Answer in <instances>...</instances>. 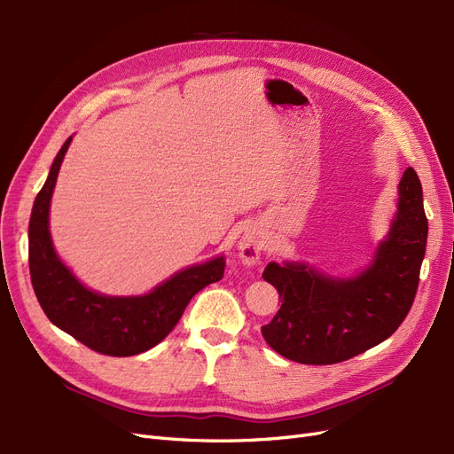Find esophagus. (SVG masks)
<instances>
[{
	"label": "esophagus",
	"instance_id": "esophagus-1",
	"mask_svg": "<svg viewBox=\"0 0 454 454\" xmlns=\"http://www.w3.org/2000/svg\"><path fill=\"white\" fill-rule=\"evenodd\" d=\"M265 248V238L258 226H248L238 241V252L243 265L255 267L262 260V254Z\"/></svg>",
	"mask_w": 454,
	"mask_h": 454
}]
</instances>
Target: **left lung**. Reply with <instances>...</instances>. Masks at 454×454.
<instances>
[{
  "label": "left lung",
  "mask_w": 454,
  "mask_h": 454,
  "mask_svg": "<svg viewBox=\"0 0 454 454\" xmlns=\"http://www.w3.org/2000/svg\"><path fill=\"white\" fill-rule=\"evenodd\" d=\"M397 194L386 238L358 272L333 276L302 260L265 267L263 280L282 299L274 319L262 326L270 348L293 362L328 365L358 356L399 328L416 297L428 233L421 182L411 167Z\"/></svg>",
  "instance_id": "left-lung-1"
}]
</instances>
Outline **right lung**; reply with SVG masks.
Masks as SVG:
<instances>
[{"label": "right lung", "mask_w": 454, "mask_h": 454, "mask_svg": "<svg viewBox=\"0 0 454 454\" xmlns=\"http://www.w3.org/2000/svg\"><path fill=\"white\" fill-rule=\"evenodd\" d=\"M70 135L55 155L29 219V272L48 319L89 348L107 356H135L160 341L180 321L196 293L224 276V254L189 265L145 294L98 293L87 287L57 254L50 231V206Z\"/></svg>", "instance_id": "1"}]
</instances>
